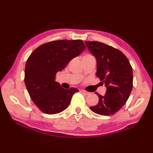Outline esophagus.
<instances>
[{
	"label": "esophagus",
	"instance_id": "34e87169",
	"mask_svg": "<svg viewBox=\"0 0 153 153\" xmlns=\"http://www.w3.org/2000/svg\"><path fill=\"white\" fill-rule=\"evenodd\" d=\"M81 92H82L83 94H84V95H88L90 94L89 92L86 91H84V90H82V91H81Z\"/></svg>",
	"mask_w": 153,
	"mask_h": 153
}]
</instances>
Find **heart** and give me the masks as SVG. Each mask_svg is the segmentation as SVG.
I'll return each instance as SVG.
<instances>
[{"label": "heart", "mask_w": 153, "mask_h": 153, "mask_svg": "<svg viewBox=\"0 0 153 153\" xmlns=\"http://www.w3.org/2000/svg\"><path fill=\"white\" fill-rule=\"evenodd\" d=\"M87 57H92V56H91V55H90V54H86L83 58H87Z\"/></svg>", "instance_id": "1"}]
</instances>
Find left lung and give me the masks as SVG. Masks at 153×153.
<instances>
[{
  "label": "left lung",
  "instance_id": "obj_1",
  "mask_svg": "<svg viewBox=\"0 0 153 153\" xmlns=\"http://www.w3.org/2000/svg\"><path fill=\"white\" fill-rule=\"evenodd\" d=\"M85 43L96 58V76L106 87L104 96L97 93L99 103L90 109L102 116L114 114L125 105L132 90L131 64L125 55L115 48L98 41Z\"/></svg>",
  "mask_w": 153,
  "mask_h": 153
}]
</instances>
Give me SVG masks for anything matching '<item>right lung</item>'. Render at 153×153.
Masks as SVG:
<instances>
[{"instance_id":"1","label":"right lung","mask_w":153,"mask_h":153,"mask_svg":"<svg viewBox=\"0 0 153 153\" xmlns=\"http://www.w3.org/2000/svg\"><path fill=\"white\" fill-rule=\"evenodd\" d=\"M86 46L82 40H59L41 45L27 60L25 84L32 101L47 114L60 113L69 106L78 89H66L55 81L56 74L79 55Z\"/></svg>"}]
</instances>
